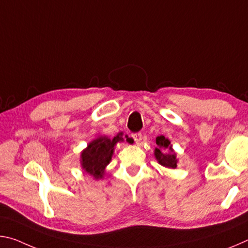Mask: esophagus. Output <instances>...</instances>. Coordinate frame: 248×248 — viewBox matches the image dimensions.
Instances as JSON below:
<instances>
[{
	"label": "esophagus",
	"mask_w": 248,
	"mask_h": 248,
	"mask_svg": "<svg viewBox=\"0 0 248 248\" xmlns=\"http://www.w3.org/2000/svg\"><path fill=\"white\" fill-rule=\"evenodd\" d=\"M132 138H133V140L136 141V143H139V142L142 140V133L141 132L132 133Z\"/></svg>",
	"instance_id": "34e87169"
}]
</instances>
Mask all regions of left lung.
<instances>
[{"label": "left lung", "mask_w": 248, "mask_h": 248, "mask_svg": "<svg viewBox=\"0 0 248 248\" xmlns=\"http://www.w3.org/2000/svg\"><path fill=\"white\" fill-rule=\"evenodd\" d=\"M156 144L157 148H155L154 154L159 164L169 169H175L177 166V158H176V153L170 145V140L166 139L164 136H159L156 138Z\"/></svg>", "instance_id": "obj_1"}]
</instances>
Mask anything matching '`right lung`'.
I'll return each mask as SVG.
<instances>
[{
  "instance_id": "1",
  "label": "right lung",
  "mask_w": 248,
  "mask_h": 248,
  "mask_svg": "<svg viewBox=\"0 0 248 248\" xmlns=\"http://www.w3.org/2000/svg\"><path fill=\"white\" fill-rule=\"evenodd\" d=\"M119 141H124L121 134L116 136L114 139L99 137L92 141L81 155L83 170L93 175L95 178H102L105 167L109 164L111 159L115 145Z\"/></svg>"
}]
</instances>
